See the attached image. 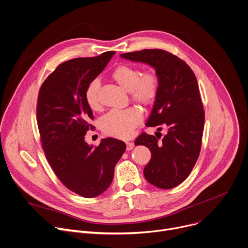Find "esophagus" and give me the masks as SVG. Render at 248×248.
<instances>
[{
    "mask_svg": "<svg viewBox=\"0 0 248 248\" xmlns=\"http://www.w3.org/2000/svg\"><path fill=\"white\" fill-rule=\"evenodd\" d=\"M134 147L133 142H126V150H131Z\"/></svg>",
    "mask_w": 248,
    "mask_h": 248,
    "instance_id": "34e87169",
    "label": "esophagus"
}]
</instances>
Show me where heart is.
<instances>
[{"instance_id": "heart-1", "label": "heart", "mask_w": 248, "mask_h": 248, "mask_svg": "<svg viewBox=\"0 0 248 248\" xmlns=\"http://www.w3.org/2000/svg\"><path fill=\"white\" fill-rule=\"evenodd\" d=\"M111 77L130 93L133 101L141 105L151 104L158 94L159 79L152 71L141 74L137 66L120 65L112 71ZM100 81L94 79L86 86L84 98L89 108L96 110L100 108L99 99ZM142 121L141 111L130 107L125 109H111L100 120V126L106 136L126 140L131 137L134 128Z\"/></svg>"}]
</instances>
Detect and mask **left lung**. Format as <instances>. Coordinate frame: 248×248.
Listing matches in <instances>:
<instances>
[{
  "label": "left lung",
  "mask_w": 248,
  "mask_h": 248,
  "mask_svg": "<svg viewBox=\"0 0 248 248\" xmlns=\"http://www.w3.org/2000/svg\"><path fill=\"white\" fill-rule=\"evenodd\" d=\"M121 57L150 65L159 79V90L147 126H162L167 133L162 138L142 133L136 145H144L151 159L144 167L147 181L160 189H171L189 176L199 157L205 111L199 86L192 69L182 59L162 49H143L124 53Z\"/></svg>",
  "instance_id": "8db88e82"
}]
</instances>
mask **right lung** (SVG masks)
I'll use <instances>...</instances> for the list:
<instances>
[{
    "label": "right lung",
    "instance_id": "right-lung-1",
    "mask_svg": "<svg viewBox=\"0 0 248 248\" xmlns=\"http://www.w3.org/2000/svg\"><path fill=\"white\" fill-rule=\"evenodd\" d=\"M116 51L61 63L40 87L36 117L42 148L54 173L66 188L84 197L104 193L124 154V141L108 138L93 147L85 134L94 126L93 111L84 93L90 81L105 69Z\"/></svg>",
    "mask_w": 248,
    "mask_h": 248
}]
</instances>
